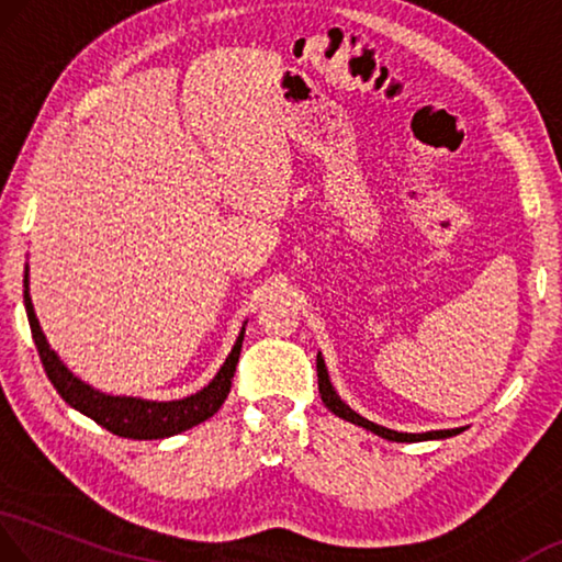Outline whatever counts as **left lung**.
I'll return each instance as SVG.
<instances>
[{"instance_id":"obj_1","label":"left lung","mask_w":562,"mask_h":562,"mask_svg":"<svg viewBox=\"0 0 562 562\" xmlns=\"http://www.w3.org/2000/svg\"><path fill=\"white\" fill-rule=\"evenodd\" d=\"M316 371H318V394H322L324 404L336 414V417L353 422V425H359V427H364L369 431H374V435L384 437V439H392V442H422V439H445V437L460 435V431H462V429H439V431H425V435H404V431H394V429L379 427V425H374V422L359 417L357 412L349 409L347 404L339 400V394L334 392V386L329 382V374H326V364H324L322 353H318V357H316Z\"/></svg>"}]
</instances>
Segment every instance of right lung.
Masks as SVG:
<instances>
[{
  "mask_svg": "<svg viewBox=\"0 0 562 562\" xmlns=\"http://www.w3.org/2000/svg\"><path fill=\"white\" fill-rule=\"evenodd\" d=\"M24 308H27L34 347L40 351V361L47 371L52 386H55L57 394L63 396L70 407L88 414L90 419L112 431V435L131 439H162L180 435V431L191 429L213 417L231 392L233 374H236V364L240 357V344H244V331H240L236 347L228 353L226 364L221 367V371L205 390L178 402H145L133 400V396L100 394L98 390H92V386L80 382L72 371H67L63 361L57 359V353L47 347L45 334H42L37 316H34L32 299L27 291V269H24Z\"/></svg>",
  "mask_w": 562,
  "mask_h": 562,
  "instance_id": "obj_1",
  "label": "right lung"
}]
</instances>
